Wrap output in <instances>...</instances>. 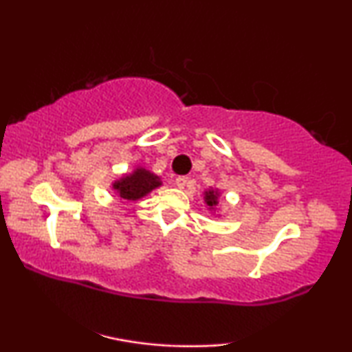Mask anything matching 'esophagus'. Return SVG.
<instances>
[{
	"instance_id": "esophagus-1",
	"label": "esophagus",
	"mask_w": 352,
	"mask_h": 352,
	"mask_svg": "<svg viewBox=\"0 0 352 352\" xmlns=\"http://www.w3.org/2000/svg\"><path fill=\"white\" fill-rule=\"evenodd\" d=\"M175 184H176L177 189H184V187L187 186V177H186V176H179V177H176Z\"/></svg>"
}]
</instances>
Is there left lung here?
<instances>
[{
    "label": "left lung",
    "instance_id": "8db88e82",
    "mask_svg": "<svg viewBox=\"0 0 352 352\" xmlns=\"http://www.w3.org/2000/svg\"><path fill=\"white\" fill-rule=\"evenodd\" d=\"M219 199H221V190L219 189H216V187H210V189H205L204 201L206 205V210H208L210 214L216 216V218H219V216H221Z\"/></svg>",
    "mask_w": 352,
    "mask_h": 352
}]
</instances>
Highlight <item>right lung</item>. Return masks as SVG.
Listing matches in <instances>:
<instances>
[{
  "instance_id": "obj_1",
  "label": "right lung",
  "mask_w": 352,
  "mask_h": 352,
  "mask_svg": "<svg viewBox=\"0 0 352 352\" xmlns=\"http://www.w3.org/2000/svg\"><path fill=\"white\" fill-rule=\"evenodd\" d=\"M112 190L120 201H134L151 194L157 187L163 186L162 177L144 166H136L131 173H124L118 179L112 181Z\"/></svg>"
}]
</instances>
